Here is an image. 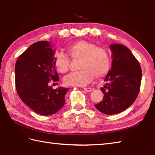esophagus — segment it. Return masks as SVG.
I'll return each mask as SVG.
<instances>
[{
    "label": "esophagus",
    "instance_id": "1",
    "mask_svg": "<svg viewBox=\"0 0 155 155\" xmlns=\"http://www.w3.org/2000/svg\"><path fill=\"white\" fill-rule=\"evenodd\" d=\"M84 91H86L87 93H89V92H91L92 91H93V89H92V88H91V87L84 88Z\"/></svg>",
    "mask_w": 155,
    "mask_h": 155
}]
</instances>
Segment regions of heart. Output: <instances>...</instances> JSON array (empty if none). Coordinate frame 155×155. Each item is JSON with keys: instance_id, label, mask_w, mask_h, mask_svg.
<instances>
[{"instance_id": "obj_1", "label": "heart", "mask_w": 155, "mask_h": 155, "mask_svg": "<svg viewBox=\"0 0 155 155\" xmlns=\"http://www.w3.org/2000/svg\"><path fill=\"white\" fill-rule=\"evenodd\" d=\"M69 57L80 58L77 72H71L64 78L67 86L84 87L90 83L93 77L101 78L109 72L111 58L107 48L97 47L96 44L87 41H78L67 47ZM70 58L67 54L58 52L54 56V64L61 73L68 70Z\"/></svg>"}]
</instances>
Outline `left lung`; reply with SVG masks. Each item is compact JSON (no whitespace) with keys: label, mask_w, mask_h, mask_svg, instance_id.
Masks as SVG:
<instances>
[{"label":"left lung","mask_w":155,"mask_h":155,"mask_svg":"<svg viewBox=\"0 0 155 155\" xmlns=\"http://www.w3.org/2000/svg\"><path fill=\"white\" fill-rule=\"evenodd\" d=\"M111 68L101 90L103 99L94 105L101 113L114 114L126 110L132 104L140 91L142 70L139 61L126 46L110 45Z\"/></svg>","instance_id":"8db88e82"}]
</instances>
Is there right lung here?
<instances>
[{"label":"right lung","mask_w":155,"mask_h":155,"mask_svg":"<svg viewBox=\"0 0 155 155\" xmlns=\"http://www.w3.org/2000/svg\"><path fill=\"white\" fill-rule=\"evenodd\" d=\"M58 80L54 51L48 41L32 44L16 61V91L23 103L37 114L48 116L64 106L65 94L69 88L53 89L48 86L49 83Z\"/></svg>","instance_id":"obj_1"}]
</instances>
